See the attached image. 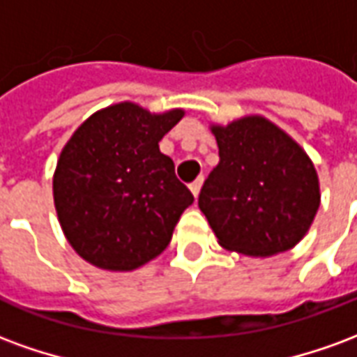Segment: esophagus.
I'll return each mask as SVG.
<instances>
[{
    "instance_id": "obj_1",
    "label": "esophagus",
    "mask_w": 357,
    "mask_h": 357,
    "mask_svg": "<svg viewBox=\"0 0 357 357\" xmlns=\"http://www.w3.org/2000/svg\"><path fill=\"white\" fill-rule=\"evenodd\" d=\"M202 181H204V178L202 176H199V178L195 179L193 183H191V193L195 195V197H199V193H201V187H202Z\"/></svg>"
}]
</instances>
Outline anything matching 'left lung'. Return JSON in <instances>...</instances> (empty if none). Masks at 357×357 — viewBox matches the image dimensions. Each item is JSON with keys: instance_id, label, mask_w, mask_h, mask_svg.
Segmentation results:
<instances>
[{"instance_id": "left-lung-1", "label": "left lung", "mask_w": 357, "mask_h": 357, "mask_svg": "<svg viewBox=\"0 0 357 357\" xmlns=\"http://www.w3.org/2000/svg\"><path fill=\"white\" fill-rule=\"evenodd\" d=\"M220 162L199 195L218 243L247 256H273L302 241L319 208L314 162L264 116L212 124Z\"/></svg>"}]
</instances>
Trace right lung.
Listing matches in <instances>:
<instances>
[{
    "mask_svg": "<svg viewBox=\"0 0 357 357\" xmlns=\"http://www.w3.org/2000/svg\"><path fill=\"white\" fill-rule=\"evenodd\" d=\"M124 101L97 110L73 133L53 174L59 224L95 268L132 271L170 245L193 195L158 141L183 118Z\"/></svg>",
    "mask_w": 357,
    "mask_h": 357,
    "instance_id": "obj_1",
    "label": "right lung"
}]
</instances>
